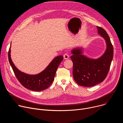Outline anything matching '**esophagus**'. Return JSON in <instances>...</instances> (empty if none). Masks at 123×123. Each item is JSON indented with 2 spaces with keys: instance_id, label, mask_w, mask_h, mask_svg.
Here are the masks:
<instances>
[{
  "instance_id": "obj_1",
  "label": "esophagus",
  "mask_w": 123,
  "mask_h": 123,
  "mask_svg": "<svg viewBox=\"0 0 123 123\" xmlns=\"http://www.w3.org/2000/svg\"><path fill=\"white\" fill-rule=\"evenodd\" d=\"M63 56H64V58L65 59H68V58L69 55H68L67 53H65V54Z\"/></svg>"
}]
</instances>
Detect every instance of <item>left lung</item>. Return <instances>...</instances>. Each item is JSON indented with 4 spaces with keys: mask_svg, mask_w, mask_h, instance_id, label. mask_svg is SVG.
<instances>
[{
    "mask_svg": "<svg viewBox=\"0 0 123 123\" xmlns=\"http://www.w3.org/2000/svg\"><path fill=\"white\" fill-rule=\"evenodd\" d=\"M98 32L106 40L107 49L104 55L96 59H91L82 55L81 49L72 50L71 58L73 62V76L79 85L90 87L106 78L113 56V48L106 31L97 26Z\"/></svg>",
    "mask_w": 123,
    "mask_h": 123,
    "instance_id": "8db88e82",
    "label": "left lung"
}]
</instances>
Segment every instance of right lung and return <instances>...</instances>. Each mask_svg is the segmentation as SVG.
Instances as JSON below:
<instances>
[{
  "instance_id": "obj_1",
  "label": "right lung",
  "mask_w": 123,
  "mask_h": 123,
  "mask_svg": "<svg viewBox=\"0 0 123 123\" xmlns=\"http://www.w3.org/2000/svg\"><path fill=\"white\" fill-rule=\"evenodd\" d=\"M10 52L11 47L8 51V58L15 77L23 86L32 91L39 92L48 88L53 82L56 70L63 60L62 55L56 56L43 72L37 75H29L17 68L12 61Z\"/></svg>"
}]
</instances>
